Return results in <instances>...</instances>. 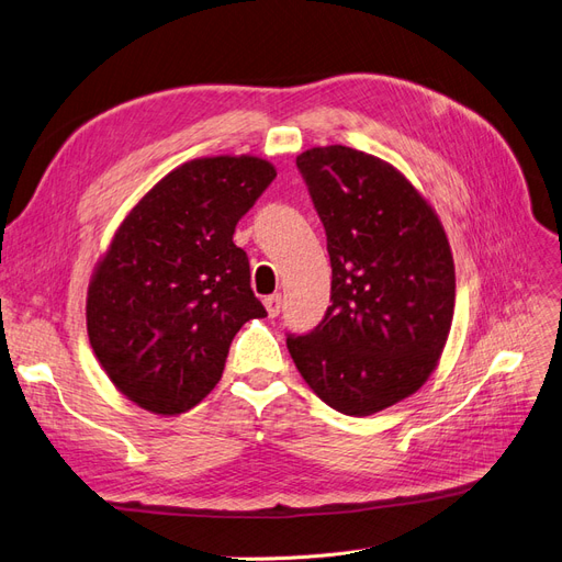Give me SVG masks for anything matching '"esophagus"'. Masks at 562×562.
Wrapping results in <instances>:
<instances>
[{"instance_id": "1", "label": "esophagus", "mask_w": 562, "mask_h": 562, "mask_svg": "<svg viewBox=\"0 0 562 562\" xmlns=\"http://www.w3.org/2000/svg\"><path fill=\"white\" fill-rule=\"evenodd\" d=\"M262 302H265V310L269 316H279V312H281V295L279 293L265 297Z\"/></svg>"}]
</instances>
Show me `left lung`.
<instances>
[{
    "mask_svg": "<svg viewBox=\"0 0 562 562\" xmlns=\"http://www.w3.org/2000/svg\"><path fill=\"white\" fill-rule=\"evenodd\" d=\"M328 236L330 300L288 337L300 375L333 411L366 417L427 382L454 314V262L431 203L396 166L345 145L297 157Z\"/></svg>",
    "mask_w": 562,
    "mask_h": 562,
    "instance_id": "obj_1",
    "label": "left lung"
}]
</instances>
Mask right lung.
Segmentation results:
<instances>
[{"mask_svg":"<svg viewBox=\"0 0 562 562\" xmlns=\"http://www.w3.org/2000/svg\"><path fill=\"white\" fill-rule=\"evenodd\" d=\"M277 178L252 155L184 161L135 203L93 267L87 330L110 382L180 415L223 378L234 335L267 316L234 227Z\"/></svg>","mask_w":562,"mask_h":562,"instance_id":"add662e5","label":"right lung"}]
</instances>
